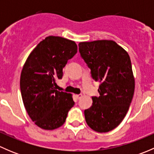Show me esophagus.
<instances>
[{
	"label": "esophagus",
	"instance_id": "esophagus-1",
	"mask_svg": "<svg viewBox=\"0 0 154 154\" xmlns=\"http://www.w3.org/2000/svg\"><path fill=\"white\" fill-rule=\"evenodd\" d=\"M76 97H77V99H80L82 97H83V94H76Z\"/></svg>",
	"mask_w": 154,
	"mask_h": 154
}]
</instances>
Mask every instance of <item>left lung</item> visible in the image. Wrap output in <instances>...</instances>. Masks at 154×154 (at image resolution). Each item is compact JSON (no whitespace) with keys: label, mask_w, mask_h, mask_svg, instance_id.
<instances>
[{"label":"left lung","mask_w":154,"mask_h":154,"mask_svg":"<svg viewBox=\"0 0 154 154\" xmlns=\"http://www.w3.org/2000/svg\"><path fill=\"white\" fill-rule=\"evenodd\" d=\"M80 57L99 81V97L85 109L87 125L94 131L106 133L116 128L125 117L132 102L135 80L130 58L114 41L97 40L79 43Z\"/></svg>","instance_id":"1"}]
</instances>
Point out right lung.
<instances>
[{"label": "right lung", "mask_w": 154, "mask_h": 154, "mask_svg": "<svg viewBox=\"0 0 154 154\" xmlns=\"http://www.w3.org/2000/svg\"><path fill=\"white\" fill-rule=\"evenodd\" d=\"M77 52L74 41L46 37L30 53L23 67L20 88L24 107L32 122L44 130H54L66 122L74 105L71 94L59 91L56 81L63 68Z\"/></svg>", "instance_id": "right-lung-1"}]
</instances>
